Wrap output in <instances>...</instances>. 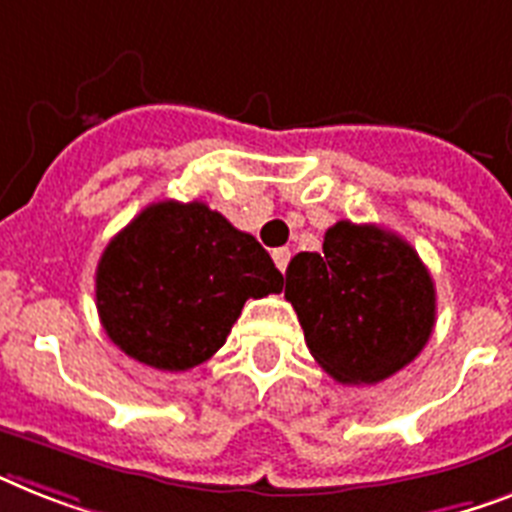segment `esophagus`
Instances as JSON below:
<instances>
[{"mask_svg": "<svg viewBox=\"0 0 512 512\" xmlns=\"http://www.w3.org/2000/svg\"><path fill=\"white\" fill-rule=\"evenodd\" d=\"M272 259H274V264H277V269H280V272H285L287 264H290V251H287V248H274Z\"/></svg>", "mask_w": 512, "mask_h": 512, "instance_id": "34e87169", "label": "esophagus"}]
</instances>
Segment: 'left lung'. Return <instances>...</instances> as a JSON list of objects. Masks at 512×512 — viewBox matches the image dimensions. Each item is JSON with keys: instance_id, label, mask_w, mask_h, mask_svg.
I'll list each match as a JSON object with an SVG mask.
<instances>
[{"instance_id": "obj_1", "label": "left lung", "mask_w": 512, "mask_h": 512, "mask_svg": "<svg viewBox=\"0 0 512 512\" xmlns=\"http://www.w3.org/2000/svg\"><path fill=\"white\" fill-rule=\"evenodd\" d=\"M316 363L340 384H377L424 350L432 337L434 280L411 243L377 225L340 219L322 253H298L285 272Z\"/></svg>"}]
</instances>
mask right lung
Segmentation results:
<instances>
[{
    "mask_svg": "<svg viewBox=\"0 0 512 512\" xmlns=\"http://www.w3.org/2000/svg\"><path fill=\"white\" fill-rule=\"evenodd\" d=\"M280 290V269L259 240L201 201L146 206L96 266V308L109 340L159 371L209 361L248 298Z\"/></svg>",
    "mask_w": 512,
    "mask_h": 512,
    "instance_id": "obj_1",
    "label": "right lung"
}]
</instances>
